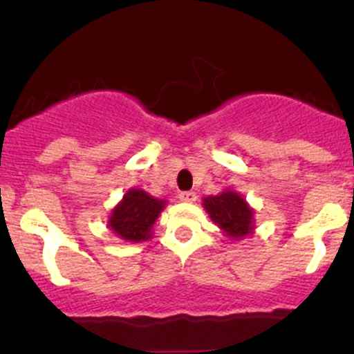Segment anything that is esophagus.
Returning <instances> with one entry per match:
<instances>
[{"mask_svg":"<svg viewBox=\"0 0 354 354\" xmlns=\"http://www.w3.org/2000/svg\"><path fill=\"white\" fill-rule=\"evenodd\" d=\"M180 197L181 202H195L197 200V194L195 192H180Z\"/></svg>","mask_w":354,"mask_h":354,"instance_id":"1","label":"esophagus"}]
</instances>
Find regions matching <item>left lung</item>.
<instances>
[{"label": "left lung", "instance_id": "8db88e82", "mask_svg": "<svg viewBox=\"0 0 354 354\" xmlns=\"http://www.w3.org/2000/svg\"><path fill=\"white\" fill-rule=\"evenodd\" d=\"M203 207L210 214V219L231 238H243L252 233L253 212L248 203L234 192H223L216 197H207Z\"/></svg>", "mask_w": 354, "mask_h": 354}]
</instances>
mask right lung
I'll list each match as a JSON object with an SVG mask.
<instances>
[{
    "mask_svg": "<svg viewBox=\"0 0 354 354\" xmlns=\"http://www.w3.org/2000/svg\"><path fill=\"white\" fill-rule=\"evenodd\" d=\"M164 209V200H157L144 190H130L123 202L113 210L109 227L128 241H144L151 238V227Z\"/></svg>",
    "mask_w": 354,
    "mask_h": 354,
    "instance_id": "obj_1",
    "label": "right lung"
}]
</instances>
